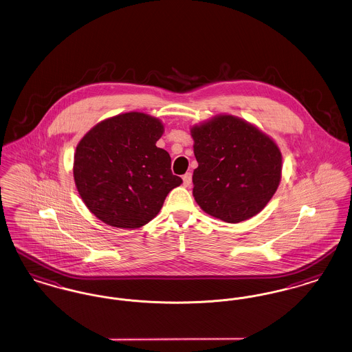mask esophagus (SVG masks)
I'll use <instances>...</instances> for the list:
<instances>
[{
    "label": "esophagus",
    "mask_w": 352,
    "mask_h": 352,
    "mask_svg": "<svg viewBox=\"0 0 352 352\" xmlns=\"http://www.w3.org/2000/svg\"><path fill=\"white\" fill-rule=\"evenodd\" d=\"M182 179H184V184L186 187H188L190 184H191V181H192V175H191V173H186L184 177H182Z\"/></svg>",
    "instance_id": "obj_1"
}]
</instances>
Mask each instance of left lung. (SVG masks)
I'll return each mask as SVG.
<instances>
[{
    "label": "left lung",
    "mask_w": 352,
    "mask_h": 352,
    "mask_svg": "<svg viewBox=\"0 0 352 352\" xmlns=\"http://www.w3.org/2000/svg\"><path fill=\"white\" fill-rule=\"evenodd\" d=\"M198 168L192 195L201 210L227 223L258 214L281 181L277 144L243 118L219 115L191 128Z\"/></svg>",
    "instance_id": "obj_1"
}]
</instances>
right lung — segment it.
I'll return each mask as SVG.
<instances>
[{
	"mask_svg": "<svg viewBox=\"0 0 352 352\" xmlns=\"http://www.w3.org/2000/svg\"><path fill=\"white\" fill-rule=\"evenodd\" d=\"M158 118L141 112L102 120L74 155V179L88 210L108 226L140 228L155 218L168 192L182 184L168 153L155 146Z\"/></svg>",
	"mask_w": 352,
	"mask_h": 352,
	"instance_id": "add662e5",
	"label": "right lung"
}]
</instances>
